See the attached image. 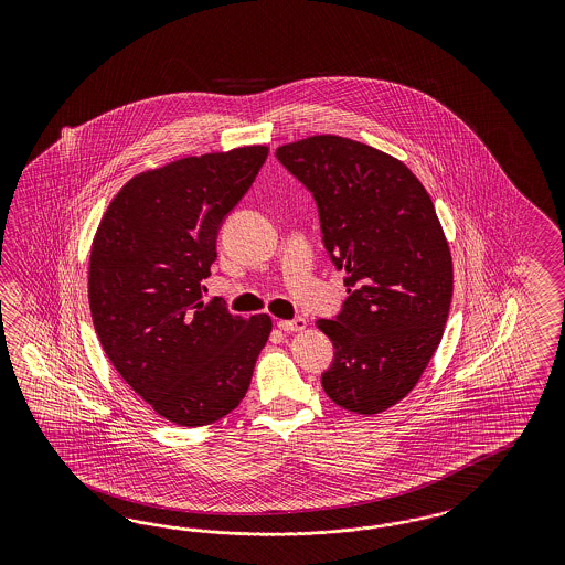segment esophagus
Segmentation results:
<instances>
[{
	"label": "esophagus",
	"instance_id": "obj_1",
	"mask_svg": "<svg viewBox=\"0 0 565 565\" xmlns=\"http://www.w3.org/2000/svg\"><path fill=\"white\" fill-rule=\"evenodd\" d=\"M277 327H279L281 331H288V333H294V331H305V329H307V319L298 317V319H291V321H279Z\"/></svg>",
	"mask_w": 565,
	"mask_h": 565
}]
</instances>
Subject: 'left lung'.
Masks as SVG:
<instances>
[{
  "label": "left lung",
  "instance_id": "left-lung-1",
  "mask_svg": "<svg viewBox=\"0 0 565 565\" xmlns=\"http://www.w3.org/2000/svg\"><path fill=\"white\" fill-rule=\"evenodd\" d=\"M275 157L312 192L327 255L345 271L340 315L317 321L335 348L323 390L345 411H387L425 373L451 305L433 201L399 159L350 138H302Z\"/></svg>",
  "mask_w": 565,
  "mask_h": 565
}]
</instances>
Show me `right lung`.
<instances>
[{
    "mask_svg": "<svg viewBox=\"0 0 565 565\" xmlns=\"http://www.w3.org/2000/svg\"><path fill=\"white\" fill-rule=\"evenodd\" d=\"M269 149L184 157L135 175L107 206L90 246L88 305L103 350L159 416L203 427L248 392L271 333L203 300L225 215L253 186Z\"/></svg>",
    "mask_w": 565,
    "mask_h": 565,
    "instance_id": "obj_1",
    "label": "right lung"
}]
</instances>
